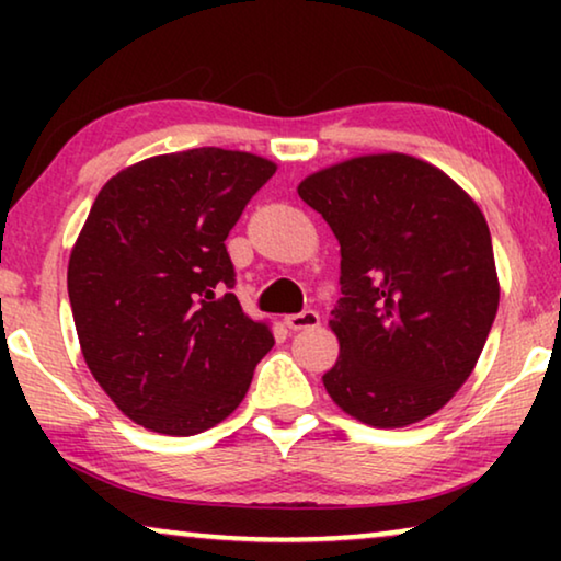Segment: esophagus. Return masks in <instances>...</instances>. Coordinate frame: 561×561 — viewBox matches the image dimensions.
Instances as JSON below:
<instances>
[{
    "label": "esophagus",
    "instance_id": "esophagus-1",
    "mask_svg": "<svg viewBox=\"0 0 561 561\" xmlns=\"http://www.w3.org/2000/svg\"><path fill=\"white\" fill-rule=\"evenodd\" d=\"M319 313L306 309L301 313H290V317H286V327L290 329V332H301V329H313L319 327Z\"/></svg>",
    "mask_w": 561,
    "mask_h": 561
}]
</instances>
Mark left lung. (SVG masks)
<instances>
[{"instance_id":"8db88e82","label":"left lung","mask_w":561,"mask_h":561,"mask_svg":"<svg viewBox=\"0 0 561 561\" xmlns=\"http://www.w3.org/2000/svg\"><path fill=\"white\" fill-rule=\"evenodd\" d=\"M340 240L329 327L340 357L332 401L378 428L416 424L447 405L493 327V242L480 206L439 168L403 152L359 156L298 183Z\"/></svg>"}]
</instances>
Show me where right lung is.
I'll list each match as a JSON object with an SVG mask.
<instances>
[{
  "mask_svg": "<svg viewBox=\"0 0 561 561\" xmlns=\"http://www.w3.org/2000/svg\"><path fill=\"white\" fill-rule=\"evenodd\" d=\"M275 163L196 148L104 183L68 260L83 359L114 405L168 436L202 434L248 393L275 344L232 294L227 234Z\"/></svg>",
  "mask_w": 561,
  "mask_h": 561,
  "instance_id": "right-lung-1",
  "label": "right lung"
}]
</instances>
